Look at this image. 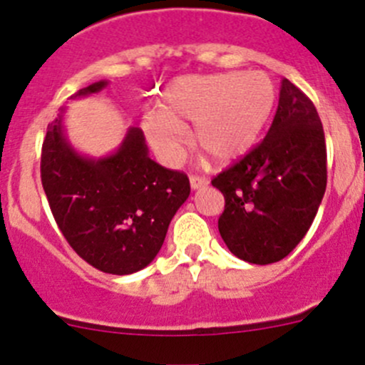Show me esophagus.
Instances as JSON below:
<instances>
[{
  "label": "esophagus",
  "mask_w": 365,
  "mask_h": 365,
  "mask_svg": "<svg viewBox=\"0 0 365 365\" xmlns=\"http://www.w3.org/2000/svg\"><path fill=\"white\" fill-rule=\"evenodd\" d=\"M205 185H208V180H206L205 176H196V175L190 176V187H192V190L201 189V187Z\"/></svg>",
  "instance_id": "obj_1"
}]
</instances>
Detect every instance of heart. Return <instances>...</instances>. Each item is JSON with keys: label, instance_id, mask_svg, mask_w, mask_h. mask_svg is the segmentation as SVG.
Returning a JSON list of instances; mask_svg holds the SVG:
<instances>
[{"label": "heart", "instance_id": "b5f03b06", "mask_svg": "<svg viewBox=\"0 0 365 365\" xmlns=\"http://www.w3.org/2000/svg\"><path fill=\"white\" fill-rule=\"evenodd\" d=\"M277 98V83L261 70L182 76L165 84L159 109L143 116V130L159 159L173 165L183 155V127L194 123L196 148L215 164H233L256 148Z\"/></svg>", "mask_w": 365, "mask_h": 365}]
</instances>
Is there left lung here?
Listing matches in <instances>:
<instances>
[{"label":"left lung","instance_id":"1","mask_svg":"<svg viewBox=\"0 0 365 365\" xmlns=\"http://www.w3.org/2000/svg\"><path fill=\"white\" fill-rule=\"evenodd\" d=\"M212 185L226 201L219 233L235 256L254 264L288 256L311 227L327 189L325 134L311 98L282 79L270 130Z\"/></svg>","mask_w":365,"mask_h":365}]
</instances>
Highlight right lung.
Instances as JSON below:
<instances>
[{
	"label": "right lung",
	"mask_w": 365,
	"mask_h": 365,
	"mask_svg": "<svg viewBox=\"0 0 365 365\" xmlns=\"http://www.w3.org/2000/svg\"><path fill=\"white\" fill-rule=\"evenodd\" d=\"M98 81L72 98L98 93ZM63 113L47 127L40 176L58 227L86 263L101 272L128 275L159 254L176 210L187 201L185 173L162 168L148 157L143 130L130 127L120 148L102 159L73 150Z\"/></svg>",
	"instance_id": "obj_1"
}]
</instances>
